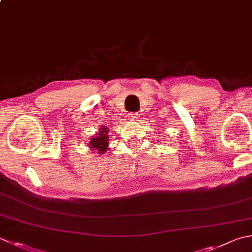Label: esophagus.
Here are the masks:
<instances>
[{"label":"esophagus","mask_w":252,"mask_h":252,"mask_svg":"<svg viewBox=\"0 0 252 252\" xmlns=\"http://www.w3.org/2000/svg\"><path fill=\"white\" fill-rule=\"evenodd\" d=\"M137 113L136 112H131V113H129V115H127V117H129V119H131V120H135L136 118H137Z\"/></svg>","instance_id":"esophagus-1"}]
</instances>
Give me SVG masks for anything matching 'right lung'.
Wrapping results in <instances>:
<instances>
[{
	"label": "right lung",
	"instance_id": "right-lung-1",
	"mask_svg": "<svg viewBox=\"0 0 252 252\" xmlns=\"http://www.w3.org/2000/svg\"><path fill=\"white\" fill-rule=\"evenodd\" d=\"M108 139H109V136H108V129L105 126H101L99 133L96 136H94L90 142L91 149L96 150L99 154H103L107 151Z\"/></svg>",
	"mask_w": 252,
	"mask_h": 252
}]
</instances>
